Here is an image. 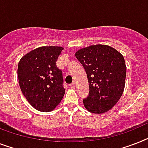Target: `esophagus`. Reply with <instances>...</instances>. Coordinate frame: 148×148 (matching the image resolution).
<instances>
[{"label":"esophagus","mask_w":148,"mask_h":148,"mask_svg":"<svg viewBox=\"0 0 148 148\" xmlns=\"http://www.w3.org/2000/svg\"><path fill=\"white\" fill-rule=\"evenodd\" d=\"M70 86L71 87V88H74V87H75V83L74 82L71 83V84H70Z\"/></svg>","instance_id":"esophagus-1"}]
</instances>
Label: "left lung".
Listing matches in <instances>:
<instances>
[{
	"label": "left lung",
	"mask_w": 148,
	"mask_h": 148,
	"mask_svg": "<svg viewBox=\"0 0 148 148\" xmlns=\"http://www.w3.org/2000/svg\"><path fill=\"white\" fill-rule=\"evenodd\" d=\"M85 69L89 82L88 97L83 99L86 110L101 114L113 107L125 88L126 65L124 57L106 45H90L75 53Z\"/></svg>",
	"instance_id": "left-lung-1"
}]
</instances>
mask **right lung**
<instances>
[{
	"label": "right lung",
	"mask_w": 148,
	"mask_h": 148,
	"mask_svg": "<svg viewBox=\"0 0 148 148\" xmlns=\"http://www.w3.org/2000/svg\"><path fill=\"white\" fill-rule=\"evenodd\" d=\"M62 47L42 46L29 51L18 64V80L23 94L32 107L40 112L52 111L62 101V70L56 65Z\"/></svg>",
	"instance_id": "obj_1"
}]
</instances>
